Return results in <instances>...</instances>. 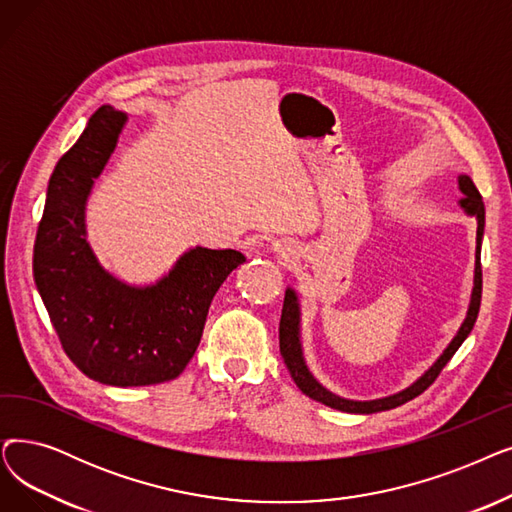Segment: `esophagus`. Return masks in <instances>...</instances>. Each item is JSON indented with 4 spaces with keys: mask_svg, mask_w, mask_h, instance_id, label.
Segmentation results:
<instances>
[{
    "mask_svg": "<svg viewBox=\"0 0 512 512\" xmlns=\"http://www.w3.org/2000/svg\"><path fill=\"white\" fill-rule=\"evenodd\" d=\"M274 251L280 253V257H284V259H291L293 257L291 247H286V244H282V242H274Z\"/></svg>",
    "mask_w": 512,
    "mask_h": 512,
    "instance_id": "esophagus-1",
    "label": "esophagus"
}]
</instances>
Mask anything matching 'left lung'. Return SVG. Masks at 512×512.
I'll list each match as a JSON object with an SVG mask.
<instances>
[{
    "label": "left lung",
    "instance_id": "left-lung-1",
    "mask_svg": "<svg viewBox=\"0 0 512 512\" xmlns=\"http://www.w3.org/2000/svg\"><path fill=\"white\" fill-rule=\"evenodd\" d=\"M458 188L464 194L458 205L464 209L466 215H473L477 219V249H475V278H473V293H471L469 311H466V318L460 324L456 337L450 341V345L443 349V353L435 360V364L425 374L418 376V379L404 391L393 393L389 397H381V399H370V402L345 399L341 395H335L332 391H328L322 383H318L316 376L309 372L305 358H303V345H301V303H299V297L293 288H286L282 318H280V353H282L288 372H291V376H293L295 385L301 389V393H305L311 399H316V402H320L328 408H335L341 412L374 414V412L391 410V408H397V406L410 402V399H414L416 395L425 391L437 379L443 366L452 360V355L458 351V347L464 343V339L471 335V330L475 326L479 305H481V286H483L481 240H483V228H485V207L481 201V194L469 175H458Z\"/></svg>",
    "mask_w": 512,
    "mask_h": 512
}]
</instances>
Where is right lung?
Segmentation results:
<instances>
[{"label":"right lung","mask_w":512,"mask_h":512,"mask_svg":"<svg viewBox=\"0 0 512 512\" xmlns=\"http://www.w3.org/2000/svg\"><path fill=\"white\" fill-rule=\"evenodd\" d=\"M125 123L121 110L100 106L58 161L37 228L33 276L71 362L98 383L142 387L184 372L215 293L247 259L234 249L196 247L146 286L102 268L87 242L85 205Z\"/></svg>","instance_id":"right-lung-1"}]
</instances>
